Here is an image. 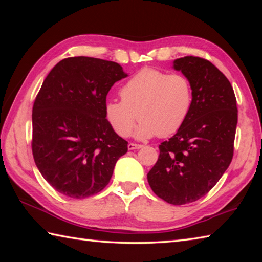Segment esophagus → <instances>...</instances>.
<instances>
[{
    "instance_id": "1",
    "label": "esophagus",
    "mask_w": 262,
    "mask_h": 262,
    "mask_svg": "<svg viewBox=\"0 0 262 262\" xmlns=\"http://www.w3.org/2000/svg\"><path fill=\"white\" fill-rule=\"evenodd\" d=\"M143 145L141 144H136V143H129L128 144V149L129 150H135V149H141Z\"/></svg>"
}]
</instances>
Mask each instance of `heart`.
Listing matches in <instances>:
<instances>
[{
	"label": "heart",
	"mask_w": 262,
	"mask_h": 262,
	"mask_svg": "<svg viewBox=\"0 0 262 262\" xmlns=\"http://www.w3.org/2000/svg\"><path fill=\"white\" fill-rule=\"evenodd\" d=\"M121 100L104 104L106 121L114 132L127 137L139 118L136 137H166L179 129L193 106V88L181 74L147 68L134 75L120 91Z\"/></svg>",
	"instance_id": "1"
}]
</instances>
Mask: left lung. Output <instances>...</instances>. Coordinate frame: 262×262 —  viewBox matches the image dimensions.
Returning a JSON list of instances; mask_svg holds the SVG:
<instances>
[{
	"label": "left lung",
	"instance_id": "8db88e82",
	"mask_svg": "<svg viewBox=\"0 0 262 262\" xmlns=\"http://www.w3.org/2000/svg\"><path fill=\"white\" fill-rule=\"evenodd\" d=\"M173 68L192 84L193 106L178 132L159 145L148 183L157 196L180 206L205 196L227 171L238 110L229 79L211 62L185 56L173 61Z\"/></svg>",
	"mask_w": 262,
	"mask_h": 262
}]
</instances>
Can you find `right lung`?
Wrapping results in <instances>:
<instances>
[{
	"label": "right lung",
	"instance_id": "1",
	"mask_svg": "<svg viewBox=\"0 0 262 262\" xmlns=\"http://www.w3.org/2000/svg\"><path fill=\"white\" fill-rule=\"evenodd\" d=\"M117 62L75 56L60 61L43 81L32 110V154L48 184L74 199L110 183L128 142L106 121L104 104L127 77Z\"/></svg>",
	"mask_w": 262,
	"mask_h": 262
}]
</instances>
